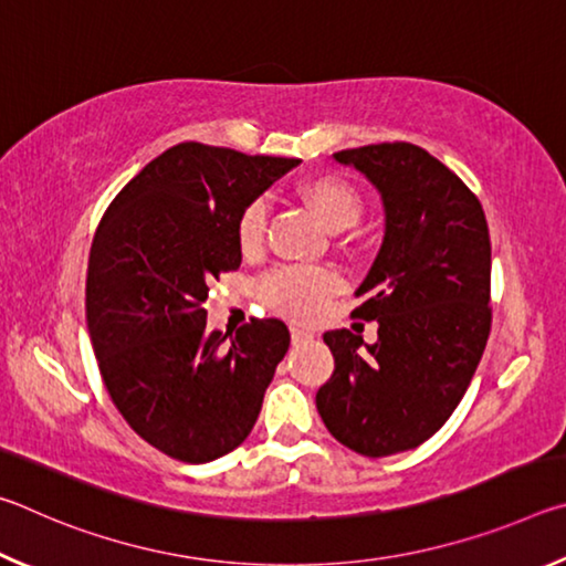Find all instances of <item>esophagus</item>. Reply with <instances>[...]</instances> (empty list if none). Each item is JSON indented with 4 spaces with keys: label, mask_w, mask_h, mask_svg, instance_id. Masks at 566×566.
<instances>
[{
    "label": "esophagus",
    "mask_w": 566,
    "mask_h": 566,
    "mask_svg": "<svg viewBox=\"0 0 566 566\" xmlns=\"http://www.w3.org/2000/svg\"><path fill=\"white\" fill-rule=\"evenodd\" d=\"M314 339L312 332L300 329V327H292V344L294 347H300V344H310Z\"/></svg>",
    "instance_id": "1"
}]
</instances>
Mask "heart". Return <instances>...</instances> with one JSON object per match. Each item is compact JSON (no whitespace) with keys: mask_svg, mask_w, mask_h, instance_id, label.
<instances>
[{"mask_svg":"<svg viewBox=\"0 0 566 566\" xmlns=\"http://www.w3.org/2000/svg\"><path fill=\"white\" fill-rule=\"evenodd\" d=\"M296 197L317 217V222L329 232H344L361 219L364 199L359 189L347 179L334 175H317L300 181ZM266 202L252 199L239 214L237 242L247 254L256 252L264 242L266 232ZM334 292V280L329 272L312 270V266H280L260 282V296L292 319H310L319 312L324 300Z\"/></svg>","mask_w":566,"mask_h":566,"instance_id":"heart-1","label":"heart"}]
</instances>
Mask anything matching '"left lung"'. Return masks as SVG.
<instances>
[{"mask_svg": "<svg viewBox=\"0 0 566 566\" xmlns=\"http://www.w3.org/2000/svg\"><path fill=\"white\" fill-rule=\"evenodd\" d=\"M379 189L387 229L352 317L379 322L361 349L324 334L334 375L317 391L332 437L364 457L407 452L452 417L492 329V244L472 189L427 149L381 142L334 155Z\"/></svg>", "mask_w": 566, "mask_h": 566, "instance_id": "left-lung-1", "label": "left lung"}]
</instances>
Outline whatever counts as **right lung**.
Wrapping results in <instances>:
<instances>
[{
    "instance_id": "obj_1",
    "label": "right lung",
    "mask_w": 566,
    "mask_h": 566,
    "mask_svg": "<svg viewBox=\"0 0 566 566\" xmlns=\"http://www.w3.org/2000/svg\"><path fill=\"white\" fill-rule=\"evenodd\" d=\"M296 165L181 142L112 199L94 234L84 304L104 387L134 432L179 462L244 442L290 349L284 322L252 319L227 340L202 304L242 264V209Z\"/></svg>"
}]
</instances>
